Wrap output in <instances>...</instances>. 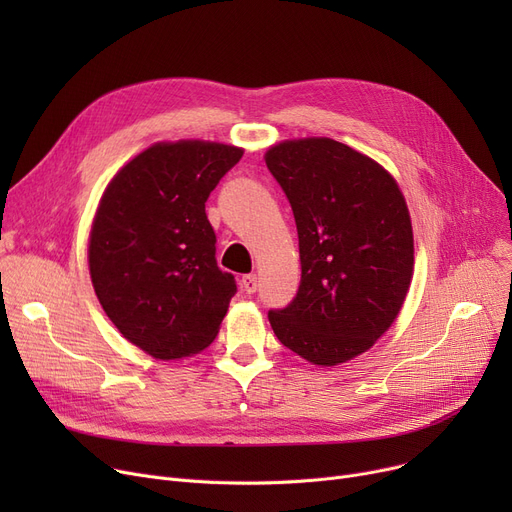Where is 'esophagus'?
<instances>
[{"label": "esophagus", "mask_w": 512, "mask_h": 512, "mask_svg": "<svg viewBox=\"0 0 512 512\" xmlns=\"http://www.w3.org/2000/svg\"><path fill=\"white\" fill-rule=\"evenodd\" d=\"M242 288H245L247 294H255L257 288H259V280L255 274H249V276H242Z\"/></svg>", "instance_id": "34e87169"}]
</instances>
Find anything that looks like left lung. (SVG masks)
I'll return each mask as SVG.
<instances>
[{
  "label": "left lung",
  "instance_id": "1",
  "mask_svg": "<svg viewBox=\"0 0 512 512\" xmlns=\"http://www.w3.org/2000/svg\"><path fill=\"white\" fill-rule=\"evenodd\" d=\"M267 170L292 207L301 284L267 313L278 340L315 365L373 346L396 319L413 278V230L396 180L334 139L284 141Z\"/></svg>",
  "mask_w": 512,
  "mask_h": 512
}]
</instances>
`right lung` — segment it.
<instances>
[{
  "label": "right lung",
  "instance_id": "1",
  "mask_svg": "<svg viewBox=\"0 0 512 512\" xmlns=\"http://www.w3.org/2000/svg\"><path fill=\"white\" fill-rule=\"evenodd\" d=\"M240 157L220 143H157L101 197L89 236L93 288L120 334L155 359L203 351L236 294L215 259L205 201Z\"/></svg>",
  "mask_w": 512,
  "mask_h": 512
}]
</instances>
